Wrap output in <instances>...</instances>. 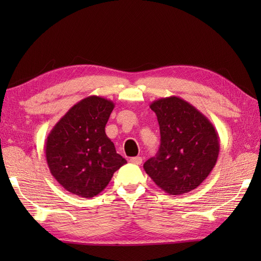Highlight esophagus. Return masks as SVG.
Returning a JSON list of instances; mask_svg holds the SVG:
<instances>
[{"mask_svg": "<svg viewBox=\"0 0 261 261\" xmlns=\"http://www.w3.org/2000/svg\"><path fill=\"white\" fill-rule=\"evenodd\" d=\"M130 162L132 163V164H136V165H141L142 164V158L141 157H132L131 159H130Z\"/></svg>", "mask_w": 261, "mask_h": 261, "instance_id": "34e87169", "label": "esophagus"}]
</instances>
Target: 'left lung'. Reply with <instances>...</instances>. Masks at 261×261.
<instances>
[{
  "mask_svg": "<svg viewBox=\"0 0 261 261\" xmlns=\"http://www.w3.org/2000/svg\"><path fill=\"white\" fill-rule=\"evenodd\" d=\"M150 109L158 119L160 147L143 168L170 195L195 190L219 157L220 141L214 125L195 107L177 96L156 99Z\"/></svg>",
  "mask_w": 261,
  "mask_h": 261,
  "instance_id": "8db88e82",
  "label": "left lung"
}]
</instances>
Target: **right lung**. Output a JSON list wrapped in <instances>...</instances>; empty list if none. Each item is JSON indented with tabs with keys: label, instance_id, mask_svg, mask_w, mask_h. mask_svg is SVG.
<instances>
[{
	"label": "right lung",
	"instance_id": "add662e5",
	"mask_svg": "<svg viewBox=\"0 0 261 261\" xmlns=\"http://www.w3.org/2000/svg\"><path fill=\"white\" fill-rule=\"evenodd\" d=\"M114 103L92 95L68 110L48 135L46 159L51 175L66 191L96 196L126 160L105 134Z\"/></svg>",
	"mask_w": 261,
	"mask_h": 261
}]
</instances>
